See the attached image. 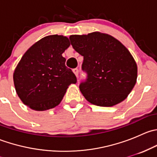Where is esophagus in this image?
Here are the masks:
<instances>
[{
	"instance_id": "obj_1",
	"label": "esophagus",
	"mask_w": 157,
	"mask_h": 157,
	"mask_svg": "<svg viewBox=\"0 0 157 157\" xmlns=\"http://www.w3.org/2000/svg\"><path fill=\"white\" fill-rule=\"evenodd\" d=\"M73 71H74V74H75V75H76V77H78V75H79V70L77 69V68H75V69L73 70Z\"/></svg>"
}]
</instances>
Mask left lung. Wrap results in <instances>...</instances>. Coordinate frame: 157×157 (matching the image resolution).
Segmentation results:
<instances>
[{"mask_svg": "<svg viewBox=\"0 0 157 157\" xmlns=\"http://www.w3.org/2000/svg\"><path fill=\"white\" fill-rule=\"evenodd\" d=\"M71 44L83 56L86 79L80 84L85 99L93 105L109 107L127 98L137 81V67L124 45L99 32L72 35Z\"/></svg>", "mask_w": 157, "mask_h": 157, "instance_id": "left-lung-1", "label": "left lung"}]
</instances>
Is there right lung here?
I'll use <instances>...</instances> for the list:
<instances>
[{
    "label": "right lung",
    "instance_id": "add662e5",
    "mask_svg": "<svg viewBox=\"0 0 157 157\" xmlns=\"http://www.w3.org/2000/svg\"><path fill=\"white\" fill-rule=\"evenodd\" d=\"M71 45L66 36L52 35L32 45L13 73V82L22 102L36 111L55 108L77 77L65 65L63 52Z\"/></svg>",
    "mask_w": 157,
    "mask_h": 157
}]
</instances>
